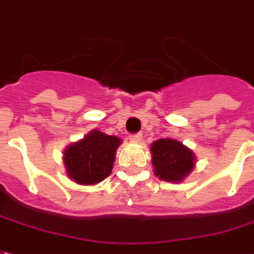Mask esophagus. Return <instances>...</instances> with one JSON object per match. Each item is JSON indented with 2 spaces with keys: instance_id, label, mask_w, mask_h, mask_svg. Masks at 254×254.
<instances>
[{
  "instance_id": "esophagus-1",
  "label": "esophagus",
  "mask_w": 254,
  "mask_h": 254,
  "mask_svg": "<svg viewBox=\"0 0 254 254\" xmlns=\"http://www.w3.org/2000/svg\"><path fill=\"white\" fill-rule=\"evenodd\" d=\"M129 140H131V142H136V143H138V142H140V140H142V134H139V132H138V134L129 135Z\"/></svg>"
}]
</instances>
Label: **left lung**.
<instances>
[{
    "instance_id": "8db88e82",
    "label": "left lung",
    "mask_w": 254,
    "mask_h": 254,
    "mask_svg": "<svg viewBox=\"0 0 254 254\" xmlns=\"http://www.w3.org/2000/svg\"><path fill=\"white\" fill-rule=\"evenodd\" d=\"M154 175L164 181L180 183L195 168V154L181 142L162 138L150 147Z\"/></svg>"
}]
</instances>
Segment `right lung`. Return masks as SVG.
Returning <instances> with one entry per match:
<instances>
[{
	"instance_id": "add662e5",
	"label": "right lung",
	"mask_w": 254,
	"mask_h": 254,
	"mask_svg": "<svg viewBox=\"0 0 254 254\" xmlns=\"http://www.w3.org/2000/svg\"><path fill=\"white\" fill-rule=\"evenodd\" d=\"M122 139L93 129L84 139L67 146L64 164L68 179L81 186H92L107 179L115 162V153Z\"/></svg>"
}]
</instances>
